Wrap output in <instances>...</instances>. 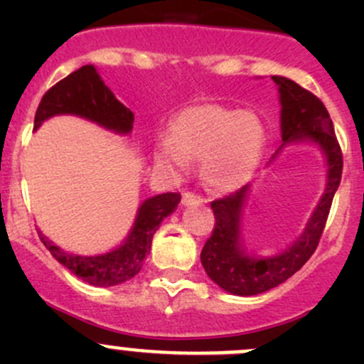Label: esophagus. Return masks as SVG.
Listing matches in <instances>:
<instances>
[{
  "label": "esophagus",
  "mask_w": 364,
  "mask_h": 364,
  "mask_svg": "<svg viewBox=\"0 0 364 364\" xmlns=\"http://www.w3.org/2000/svg\"><path fill=\"white\" fill-rule=\"evenodd\" d=\"M181 203L185 205L203 204L204 199H203V196H199V193H196V192H185V193H183V197H181Z\"/></svg>",
  "instance_id": "1"
}]
</instances>
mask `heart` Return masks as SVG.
<instances>
[{
  "label": "heart",
  "mask_w": 364,
  "mask_h": 364,
  "mask_svg": "<svg viewBox=\"0 0 364 364\" xmlns=\"http://www.w3.org/2000/svg\"><path fill=\"white\" fill-rule=\"evenodd\" d=\"M266 141V128L255 112L192 105L176 116L171 135L159 142L156 161L172 174H183L190 160H200V176L209 186L232 190L259 167Z\"/></svg>",
  "instance_id": "1"
}]
</instances>
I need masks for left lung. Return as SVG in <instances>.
<instances>
[{
	"label": "left lung",
	"mask_w": 364,
	"mask_h": 364,
	"mask_svg": "<svg viewBox=\"0 0 364 364\" xmlns=\"http://www.w3.org/2000/svg\"><path fill=\"white\" fill-rule=\"evenodd\" d=\"M273 80L280 91L282 141L311 139L317 142L328 156V186L299 240L280 255L267 259L247 255L240 243V215L241 205L247 199L248 185L213 200L215 227L200 252V262L216 285L236 296H255L269 291L284 284L306 264L317 250L324 232L343 171V155L335 127L321 98L285 77L274 75Z\"/></svg>",
	"instance_id": "left-lung-1"
}]
</instances>
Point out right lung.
Segmentation results:
<instances>
[{
    "label": "right lung",
    "mask_w": 364,
    "mask_h": 364,
    "mask_svg": "<svg viewBox=\"0 0 364 364\" xmlns=\"http://www.w3.org/2000/svg\"><path fill=\"white\" fill-rule=\"evenodd\" d=\"M56 114H75L119 134H128L134 124V112L114 97L112 91L102 82L93 65L75 70L46 91L36 109L33 128L36 130L47 117ZM179 200L181 196L178 192L161 193L144 200L139 208L137 220L128 240L119 248L105 255H72L60 250L42 234L40 240L58 262L63 264L84 282L97 287H112L130 280L141 271L146 255L151 250L153 236L161 220L174 213Z\"/></svg>",
    "instance_id": "1"
}]
</instances>
